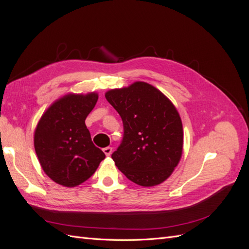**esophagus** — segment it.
Returning <instances> with one entry per match:
<instances>
[{"mask_svg": "<svg viewBox=\"0 0 249 249\" xmlns=\"http://www.w3.org/2000/svg\"><path fill=\"white\" fill-rule=\"evenodd\" d=\"M103 152L105 153V155H106L107 157H109V156H111V154H112V147H110V146L105 147V148L103 149Z\"/></svg>", "mask_w": 249, "mask_h": 249, "instance_id": "obj_1", "label": "esophagus"}]
</instances>
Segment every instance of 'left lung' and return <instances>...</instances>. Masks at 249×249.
<instances>
[{"instance_id":"8db88e82","label":"left lung","mask_w":249,"mask_h":249,"mask_svg":"<svg viewBox=\"0 0 249 249\" xmlns=\"http://www.w3.org/2000/svg\"><path fill=\"white\" fill-rule=\"evenodd\" d=\"M123 119L124 138L112 154L117 168L133 183L153 187L167 179L183 153L179 114L170 100L145 82L105 94Z\"/></svg>"}]
</instances>
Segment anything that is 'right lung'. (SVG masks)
<instances>
[{"mask_svg":"<svg viewBox=\"0 0 249 249\" xmlns=\"http://www.w3.org/2000/svg\"><path fill=\"white\" fill-rule=\"evenodd\" d=\"M99 99L96 92L69 93L43 113L35 129L34 147L41 168L55 183L76 187L91 177L105 159L85 124Z\"/></svg>","mask_w":249,"mask_h":249,"instance_id":"1","label":"right lung"}]
</instances>
